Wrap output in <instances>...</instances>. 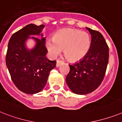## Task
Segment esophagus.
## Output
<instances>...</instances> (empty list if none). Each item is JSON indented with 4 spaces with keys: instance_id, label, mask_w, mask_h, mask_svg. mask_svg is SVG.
<instances>
[{
    "instance_id": "1",
    "label": "esophagus",
    "mask_w": 122,
    "mask_h": 122,
    "mask_svg": "<svg viewBox=\"0 0 122 122\" xmlns=\"http://www.w3.org/2000/svg\"><path fill=\"white\" fill-rule=\"evenodd\" d=\"M63 61H60V60H57L56 61V67H59L61 64H63Z\"/></svg>"
}]
</instances>
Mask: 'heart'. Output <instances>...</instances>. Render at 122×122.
Segmentation results:
<instances>
[{
  "mask_svg": "<svg viewBox=\"0 0 122 122\" xmlns=\"http://www.w3.org/2000/svg\"><path fill=\"white\" fill-rule=\"evenodd\" d=\"M91 44V38L87 33L64 28L56 32L53 39L48 40L46 47L52 58H56L64 50V55L67 59L77 61L87 54Z\"/></svg>",
  "mask_w": 122,
  "mask_h": 122,
  "instance_id": "obj_1",
  "label": "heart"
}]
</instances>
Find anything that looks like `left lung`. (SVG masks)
Instances as JSON below:
<instances>
[{
  "label": "left lung",
  "instance_id": "1",
  "mask_svg": "<svg viewBox=\"0 0 122 122\" xmlns=\"http://www.w3.org/2000/svg\"><path fill=\"white\" fill-rule=\"evenodd\" d=\"M86 29L91 35L89 51L79 62L69 64L70 71L66 78L71 91L79 95L89 94L101 84L109 57V49L103 35L98 31Z\"/></svg>",
  "mask_w": 122,
  "mask_h": 122
}]
</instances>
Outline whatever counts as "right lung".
Returning a JSON list of instances; mask_svg holds the SVG:
<instances>
[{
    "label": "right lung",
    "instance_id": "add662e5",
    "mask_svg": "<svg viewBox=\"0 0 122 122\" xmlns=\"http://www.w3.org/2000/svg\"><path fill=\"white\" fill-rule=\"evenodd\" d=\"M44 25L29 24L12 35L8 44L6 65L11 78L18 89L28 94L38 93L45 87L50 71L56 67V61L46 57V38L41 33ZM32 35H41V40ZM34 39L36 45L28 50L26 41Z\"/></svg>",
    "mask_w": 122,
    "mask_h": 122
}]
</instances>
